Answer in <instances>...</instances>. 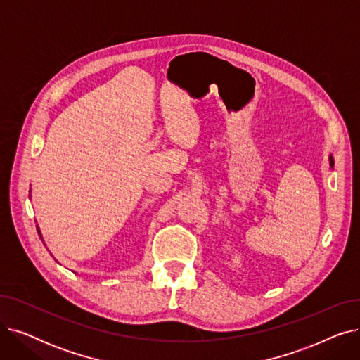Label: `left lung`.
Here are the masks:
<instances>
[{
  "label": "left lung",
  "instance_id": "obj_1",
  "mask_svg": "<svg viewBox=\"0 0 360 360\" xmlns=\"http://www.w3.org/2000/svg\"><path fill=\"white\" fill-rule=\"evenodd\" d=\"M328 162H330V169H333V167H334V159H333L331 155L328 156Z\"/></svg>",
  "mask_w": 360,
  "mask_h": 360
}]
</instances>
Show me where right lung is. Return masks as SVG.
<instances>
[{
	"mask_svg": "<svg viewBox=\"0 0 360 360\" xmlns=\"http://www.w3.org/2000/svg\"><path fill=\"white\" fill-rule=\"evenodd\" d=\"M37 232H39V235H41V231H39V228H37ZM41 238H42V235H41Z\"/></svg>",
	"mask_w": 360,
	"mask_h": 360,
	"instance_id": "obj_1",
	"label": "right lung"
}]
</instances>
